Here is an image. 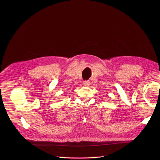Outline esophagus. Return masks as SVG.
I'll use <instances>...</instances> for the list:
<instances>
[{
    "instance_id": "1",
    "label": "esophagus",
    "mask_w": 160,
    "mask_h": 160,
    "mask_svg": "<svg viewBox=\"0 0 160 160\" xmlns=\"http://www.w3.org/2000/svg\"><path fill=\"white\" fill-rule=\"evenodd\" d=\"M83 84L85 87H87V86H89V85L90 84V82L89 81H84Z\"/></svg>"
}]
</instances>
